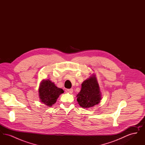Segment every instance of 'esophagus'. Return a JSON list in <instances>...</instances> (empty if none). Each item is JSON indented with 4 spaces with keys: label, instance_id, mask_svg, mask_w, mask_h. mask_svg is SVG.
<instances>
[{
    "label": "esophagus",
    "instance_id": "34e87169",
    "mask_svg": "<svg viewBox=\"0 0 145 145\" xmlns=\"http://www.w3.org/2000/svg\"><path fill=\"white\" fill-rule=\"evenodd\" d=\"M67 92H69L70 93H72L73 92V90L72 89H67Z\"/></svg>",
    "mask_w": 145,
    "mask_h": 145
}]
</instances>
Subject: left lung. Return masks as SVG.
I'll use <instances>...</instances> for the list:
<instances>
[{
	"mask_svg": "<svg viewBox=\"0 0 145 145\" xmlns=\"http://www.w3.org/2000/svg\"><path fill=\"white\" fill-rule=\"evenodd\" d=\"M76 97L79 105L86 109L100 102L102 99L101 92L95 75L91 76L83 82L81 90Z\"/></svg>",
	"mask_w": 145,
	"mask_h": 145,
	"instance_id": "obj_1",
	"label": "left lung"
}]
</instances>
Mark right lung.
<instances>
[{"label": "right lung", "instance_id": "obj_1", "mask_svg": "<svg viewBox=\"0 0 145 145\" xmlns=\"http://www.w3.org/2000/svg\"><path fill=\"white\" fill-rule=\"evenodd\" d=\"M64 92L62 89L56 87L50 80H43L39 89L41 102L48 106H51L56 102L57 99Z\"/></svg>", "mask_w": 145, "mask_h": 145}]
</instances>
